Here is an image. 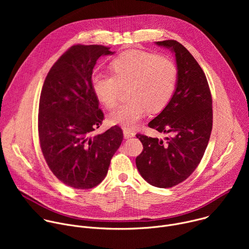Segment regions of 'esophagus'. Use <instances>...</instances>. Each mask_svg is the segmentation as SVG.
<instances>
[{"label":"esophagus","mask_w":249,"mask_h":249,"mask_svg":"<svg viewBox=\"0 0 249 249\" xmlns=\"http://www.w3.org/2000/svg\"><path fill=\"white\" fill-rule=\"evenodd\" d=\"M123 134H124V138L125 139H129V138L135 137V133L133 131H130V130L126 129V128L123 129Z\"/></svg>","instance_id":"1"}]
</instances>
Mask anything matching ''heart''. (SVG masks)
Wrapping results in <instances>:
<instances>
[{
    "instance_id": "b5f03b06",
    "label": "heart",
    "mask_w": 249,
    "mask_h": 249,
    "mask_svg": "<svg viewBox=\"0 0 249 249\" xmlns=\"http://www.w3.org/2000/svg\"><path fill=\"white\" fill-rule=\"evenodd\" d=\"M113 75L95 73L91 77L93 92L100 103L111 109L117 105L121 88L130 86L131 99L108 115L111 125L133 128L146 115L148 109H163L172 97L177 83L174 62L157 54L131 50L111 62Z\"/></svg>"
}]
</instances>
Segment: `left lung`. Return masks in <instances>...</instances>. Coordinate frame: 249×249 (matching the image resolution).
Segmentation results:
<instances>
[{"mask_svg": "<svg viewBox=\"0 0 249 249\" xmlns=\"http://www.w3.org/2000/svg\"><path fill=\"white\" fill-rule=\"evenodd\" d=\"M156 45L174 54L177 83L169 102L148 125L169 137L137 134L144 149L136 165L148 183L169 188L189 177L204 156L213 126L212 96L202 68L182 44L164 40Z\"/></svg>", "mask_w": 249, "mask_h": 249, "instance_id": "1", "label": "left lung"}]
</instances>
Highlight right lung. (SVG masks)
Segmentation results:
<instances>
[{
	"instance_id": "add662e5",
	"label": "right lung",
	"mask_w": 249,
	"mask_h": 249,
	"mask_svg": "<svg viewBox=\"0 0 249 249\" xmlns=\"http://www.w3.org/2000/svg\"><path fill=\"white\" fill-rule=\"evenodd\" d=\"M102 45H75L50 69L39 100L38 133L44 159L57 178L76 189L98 185L107 174L123 132L114 126L92 136L104 116L92 86V70Z\"/></svg>"
}]
</instances>
